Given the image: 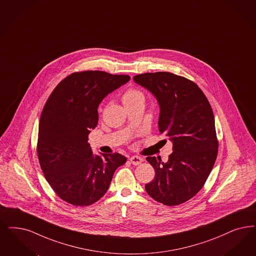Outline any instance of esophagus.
<instances>
[{"label": "esophagus", "instance_id": "esophagus-1", "mask_svg": "<svg viewBox=\"0 0 256 256\" xmlns=\"http://www.w3.org/2000/svg\"><path fill=\"white\" fill-rule=\"evenodd\" d=\"M142 158L140 156H131V158H130V161H131V163L132 164H134V165H140V163H142Z\"/></svg>", "mask_w": 256, "mask_h": 256}]
</instances>
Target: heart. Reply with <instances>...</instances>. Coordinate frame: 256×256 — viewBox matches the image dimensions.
I'll return each mask as SVG.
<instances>
[{
	"label": "heart",
	"instance_id": "1",
	"mask_svg": "<svg viewBox=\"0 0 256 256\" xmlns=\"http://www.w3.org/2000/svg\"><path fill=\"white\" fill-rule=\"evenodd\" d=\"M122 100L124 106L126 107L129 105L134 104L136 102H144L145 96L143 95L142 91L134 89V88H131L124 92Z\"/></svg>",
	"mask_w": 256,
	"mask_h": 256
}]
</instances>
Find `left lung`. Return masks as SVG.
<instances>
[{
    "label": "left lung",
    "mask_w": 256,
    "mask_h": 256,
    "mask_svg": "<svg viewBox=\"0 0 256 256\" xmlns=\"http://www.w3.org/2000/svg\"><path fill=\"white\" fill-rule=\"evenodd\" d=\"M134 82L147 89L160 106L158 131L172 143L167 162L148 156L156 170L145 185L152 198L176 206L194 196L208 178L218 156L214 116L194 82L169 72L145 73Z\"/></svg>",
    "instance_id": "left-lung-1"
}]
</instances>
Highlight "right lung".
<instances>
[{
  "instance_id": "1",
  "label": "right lung",
  "mask_w": 256,
  "mask_h": 256,
  "mask_svg": "<svg viewBox=\"0 0 256 256\" xmlns=\"http://www.w3.org/2000/svg\"><path fill=\"white\" fill-rule=\"evenodd\" d=\"M130 76L102 71L74 73L48 98L38 125L40 168L58 196L88 206L104 196L114 170L127 158L118 152L93 154L88 134L98 122V107Z\"/></svg>"
}]
</instances>
